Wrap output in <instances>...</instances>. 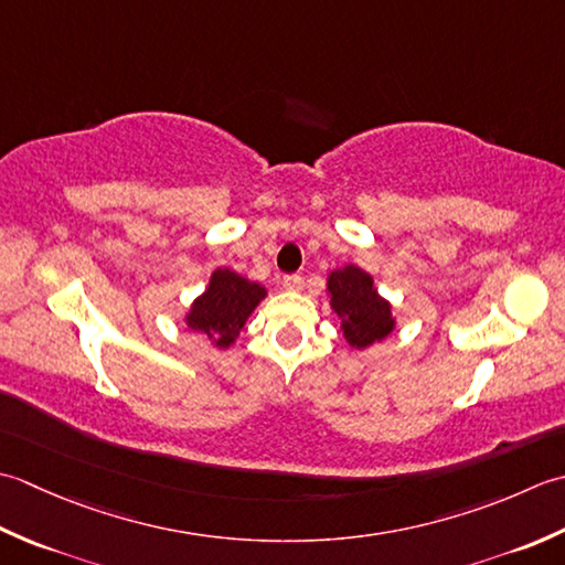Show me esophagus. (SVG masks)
<instances>
[{
	"instance_id": "obj_1",
	"label": "esophagus",
	"mask_w": 565,
	"mask_h": 565,
	"mask_svg": "<svg viewBox=\"0 0 565 565\" xmlns=\"http://www.w3.org/2000/svg\"><path fill=\"white\" fill-rule=\"evenodd\" d=\"M280 285H282V290H287V292H299V290H302L305 280L299 278V275H285Z\"/></svg>"
}]
</instances>
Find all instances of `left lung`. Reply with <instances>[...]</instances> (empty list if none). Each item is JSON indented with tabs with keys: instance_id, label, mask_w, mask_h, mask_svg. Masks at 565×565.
Masks as SVG:
<instances>
[{
	"instance_id": "obj_1",
	"label": "left lung",
	"mask_w": 565,
	"mask_h": 565,
	"mask_svg": "<svg viewBox=\"0 0 565 565\" xmlns=\"http://www.w3.org/2000/svg\"><path fill=\"white\" fill-rule=\"evenodd\" d=\"M327 299L331 312L341 319L343 339L355 351L385 341L397 327L393 302L377 292L373 275L355 263L333 268L327 275Z\"/></svg>"
}]
</instances>
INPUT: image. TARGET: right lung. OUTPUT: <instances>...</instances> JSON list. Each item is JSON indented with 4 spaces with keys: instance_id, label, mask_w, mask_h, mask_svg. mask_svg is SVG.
<instances>
[{
    "instance_id": "1",
    "label": "right lung",
    "mask_w": 565,
    "mask_h": 565,
    "mask_svg": "<svg viewBox=\"0 0 565 565\" xmlns=\"http://www.w3.org/2000/svg\"><path fill=\"white\" fill-rule=\"evenodd\" d=\"M268 297V290L232 268H214L204 292L192 299L185 321L188 329L212 343L214 349H232L248 317Z\"/></svg>"
}]
</instances>
